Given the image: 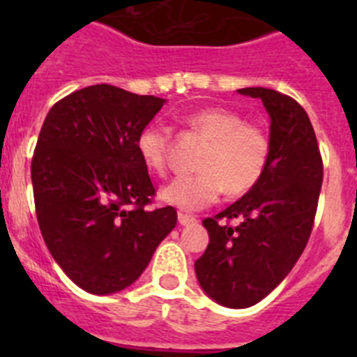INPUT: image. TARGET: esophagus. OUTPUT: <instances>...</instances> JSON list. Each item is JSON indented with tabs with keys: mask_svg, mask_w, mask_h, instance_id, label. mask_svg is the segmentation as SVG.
<instances>
[{
	"mask_svg": "<svg viewBox=\"0 0 357 357\" xmlns=\"http://www.w3.org/2000/svg\"><path fill=\"white\" fill-rule=\"evenodd\" d=\"M197 222V218L193 214H184V213H178V223L181 225H191V223Z\"/></svg>",
	"mask_w": 357,
	"mask_h": 357,
	"instance_id": "34e87169",
	"label": "esophagus"
}]
</instances>
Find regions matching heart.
I'll list each match as a JSON object with an SVG mask.
<instances>
[{
  "instance_id": "obj_1",
  "label": "heart",
  "mask_w": 357,
  "mask_h": 357,
  "mask_svg": "<svg viewBox=\"0 0 357 357\" xmlns=\"http://www.w3.org/2000/svg\"><path fill=\"white\" fill-rule=\"evenodd\" d=\"M184 125L206 139L197 160L198 173L178 176L162 189V200L182 211L211 206L225 191L241 197L263 181L272 159V137L257 123L227 107H204L184 118ZM137 151L150 172L164 175L172 159V132L150 123L137 135Z\"/></svg>"
}]
</instances>
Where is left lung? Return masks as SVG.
<instances>
[{
  "mask_svg": "<svg viewBox=\"0 0 357 357\" xmlns=\"http://www.w3.org/2000/svg\"><path fill=\"white\" fill-rule=\"evenodd\" d=\"M239 93L261 98L266 107L272 159L252 191L204 220L209 245L195 261L204 291L234 309L263 301L291 272L313 230L324 181L317 135L301 103L264 87Z\"/></svg>",
  "mask_w": 357,
  "mask_h": 357,
  "instance_id": "left-lung-1",
  "label": "left lung"
}]
</instances>
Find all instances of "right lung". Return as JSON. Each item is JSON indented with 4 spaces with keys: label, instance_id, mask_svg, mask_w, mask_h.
<instances>
[{
    "label": "right lung",
    "instance_id": "1",
    "mask_svg": "<svg viewBox=\"0 0 357 357\" xmlns=\"http://www.w3.org/2000/svg\"><path fill=\"white\" fill-rule=\"evenodd\" d=\"M164 105L116 85L84 87L50 109L31 157L40 234L85 291L130 286L175 229L172 206L150 209L155 188L137 135Z\"/></svg>",
    "mask_w": 357,
    "mask_h": 357
}]
</instances>
